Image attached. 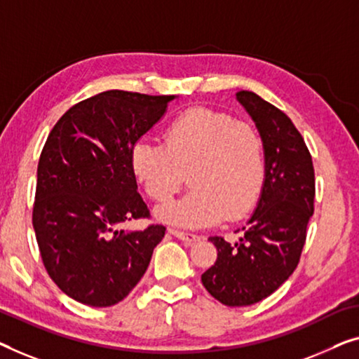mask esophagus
<instances>
[{"instance_id":"esophagus-1","label":"esophagus","mask_w":359,"mask_h":359,"mask_svg":"<svg viewBox=\"0 0 359 359\" xmlns=\"http://www.w3.org/2000/svg\"><path fill=\"white\" fill-rule=\"evenodd\" d=\"M169 233H172L175 238L182 240V242L185 243H194L196 240H200V235H195V233H190V232H182V231H175V229H169Z\"/></svg>"}]
</instances>
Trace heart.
I'll list each match as a JSON object with an SVG mask.
<instances>
[{
    "mask_svg": "<svg viewBox=\"0 0 359 359\" xmlns=\"http://www.w3.org/2000/svg\"><path fill=\"white\" fill-rule=\"evenodd\" d=\"M164 140L140 138L132 147V170L147 195L169 203L189 174L195 189L159 210V217L182 227H205L253 210L266 179L264 145L256 128L224 112L191 108L169 122Z\"/></svg>",
    "mask_w": 359,
    "mask_h": 359,
    "instance_id": "1",
    "label": "heart"
}]
</instances>
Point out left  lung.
<instances>
[{
	"mask_svg": "<svg viewBox=\"0 0 359 359\" xmlns=\"http://www.w3.org/2000/svg\"><path fill=\"white\" fill-rule=\"evenodd\" d=\"M235 95L263 138L266 179L238 242L210 237L217 259L201 282L226 306H248L274 293L297 269L314 211V169L285 112L253 92Z\"/></svg>",
	"mask_w": 359,
	"mask_h": 359,
	"instance_id": "8db88e82",
	"label": "left lung"
}]
</instances>
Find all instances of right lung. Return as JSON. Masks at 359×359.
<instances>
[{"mask_svg": "<svg viewBox=\"0 0 359 359\" xmlns=\"http://www.w3.org/2000/svg\"><path fill=\"white\" fill-rule=\"evenodd\" d=\"M175 98L109 90L72 106L48 135L32 222L48 274L79 303L122 302L164 237L163 226L124 231L121 224L149 216L130 151Z\"/></svg>", "mask_w": 359, "mask_h": 359, "instance_id": "obj_1", "label": "right lung"}]
</instances>
